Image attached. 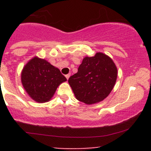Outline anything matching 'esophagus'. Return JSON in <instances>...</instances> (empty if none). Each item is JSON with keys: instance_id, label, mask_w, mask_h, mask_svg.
Listing matches in <instances>:
<instances>
[{"instance_id": "1", "label": "esophagus", "mask_w": 151, "mask_h": 151, "mask_svg": "<svg viewBox=\"0 0 151 151\" xmlns=\"http://www.w3.org/2000/svg\"><path fill=\"white\" fill-rule=\"evenodd\" d=\"M69 77H70V74H66V78L67 79V80H68Z\"/></svg>"}]
</instances>
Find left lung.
<instances>
[{
    "label": "left lung",
    "instance_id": "obj_1",
    "mask_svg": "<svg viewBox=\"0 0 151 151\" xmlns=\"http://www.w3.org/2000/svg\"><path fill=\"white\" fill-rule=\"evenodd\" d=\"M118 69L112 58L102 52L85 57L78 71L68 79L76 99L87 104L103 101L115 86Z\"/></svg>",
    "mask_w": 151,
    "mask_h": 151
}]
</instances>
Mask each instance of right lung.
Wrapping results in <instances>:
<instances>
[{
  "instance_id": "right-lung-1",
  "label": "right lung",
  "mask_w": 151,
  "mask_h": 151,
  "mask_svg": "<svg viewBox=\"0 0 151 151\" xmlns=\"http://www.w3.org/2000/svg\"><path fill=\"white\" fill-rule=\"evenodd\" d=\"M66 81L58 68L38 57L29 60L21 73L22 86L30 98L39 103L50 101L58 87Z\"/></svg>"
}]
</instances>
